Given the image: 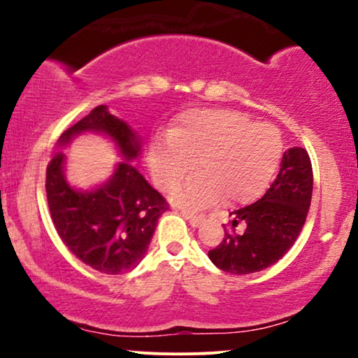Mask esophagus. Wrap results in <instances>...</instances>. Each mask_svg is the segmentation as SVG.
I'll return each instance as SVG.
<instances>
[{
    "label": "esophagus",
    "mask_w": 358,
    "mask_h": 358,
    "mask_svg": "<svg viewBox=\"0 0 358 358\" xmlns=\"http://www.w3.org/2000/svg\"><path fill=\"white\" fill-rule=\"evenodd\" d=\"M182 217L187 218L189 223L192 224V227H200V223H202L203 220H205L203 215L192 213V212H189V210H182Z\"/></svg>",
    "instance_id": "obj_1"
}]
</instances>
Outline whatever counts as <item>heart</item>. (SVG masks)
Masks as SVG:
<instances>
[{
    "mask_svg": "<svg viewBox=\"0 0 358 358\" xmlns=\"http://www.w3.org/2000/svg\"><path fill=\"white\" fill-rule=\"evenodd\" d=\"M283 141L271 124H256L231 109L192 110L151 148L150 168L161 189H173L195 169L200 173L171 195L184 207L249 203L266 192L280 164Z\"/></svg>",
    "mask_w": 358,
    "mask_h": 358,
    "instance_id": "obj_1",
    "label": "heart"
}]
</instances>
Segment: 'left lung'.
I'll return each mask as SVG.
<instances>
[{
  "instance_id": "left-lung-1",
  "label": "left lung",
  "mask_w": 358,
  "mask_h": 358,
  "mask_svg": "<svg viewBox=\"0 0 358 358\" xmlns=\"http://www.w3.org/2000/svg\"><path fill=\"white\" fill-rule=\"evenodd\" d=\"M313 194V168L305 148L283 153L280 171L267 192L248 207L234 210L224 238L208 251L215 266L234 275L264 271L296 241Z\"/></svg>"
}]
</instances>
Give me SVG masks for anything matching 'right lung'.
<instances>
[{
    "instance_id": "add662e5",
    "label": "right lung",
    "mask_w": 358,
    "mask_h": 358,
    "mask_svg": "<svg viewBox=\"0 0 358 358\" xmlns=\"http://www.w3.org/2000/svg\"><path fill=\"white\" fill-rule=\"evenodd\" d=\"M85 131L109 136L124 161L106 184L78 190L65 178V153L57 151L47 166L48 208L58 236L81 262L107 275H119L145 257L168 202L130 163L141 153V138L127 122L112 115L107 106H97L63 131L58 146L70 145Z\"/></svg>"
}]
</instances>
